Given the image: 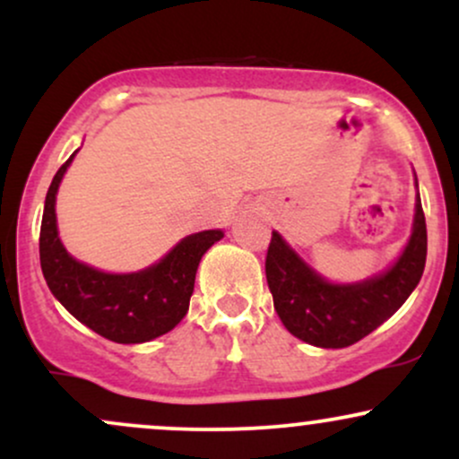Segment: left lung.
<instances>
[{
    "label": "left lung",
    "instance_id": "left-lung-1",
    "mask_svg": "<svg viewBox=\"0 0 459 459\" xmlns=\"http://www.w3.org/2000/svg\"><path fill=\"white\" fill-rule=\"evenodd\" d=\"M428 226L419 198L412 237L399 261L382 276L360 284L325 282L278 233H272L267 247L265 276L284 328L304 343L339 350L365 339L397 313L423 276Z\"/></svg>",
    "mask_w": 459,
    "mask_h": 459
}]
</instances>
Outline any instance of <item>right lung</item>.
Wrapping results in <instances>:
<instances>
[{
	"label": "right lung",
	"instance_id": "add662e5",
	"mask_svg": "<svg viewBox=\"0 0 459 459\" xmlns=\"http://www.w3.org/2000/svg\"><path fill=\"white\" fill-rule=\"evenodd\" d=\"M71 160L73 155L51 181L40 224V267L51 293L73 317L114 343H146L166 334L186 317L198 263L224 233L189 235L157 265L138 273L92 270L73 259L57 237L56 192Z\"/></svg>",
	"mask_w": 459,
	"mask_h": 459
}]
</instances>
